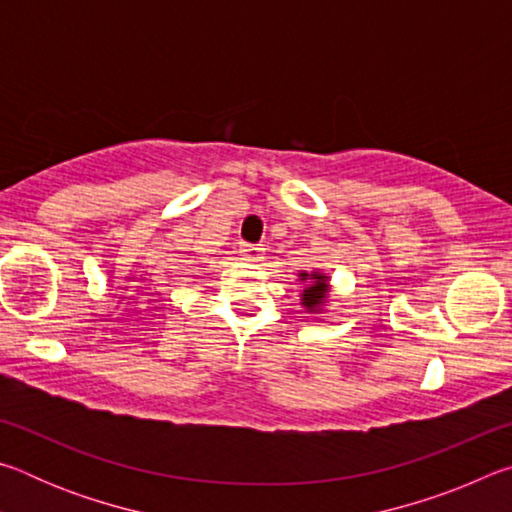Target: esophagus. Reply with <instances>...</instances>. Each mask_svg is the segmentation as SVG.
<instances>
[{"instance_id":"obj_1","label":"esophagus","mask_w":512,"mask_h":512,"mask_svg":"<svg viewBox=\"0 0 512 512\" xmlns=\"http://www.w3.org/2000/svg\"><path fill=\"white\" fill-rule=\"evenodd\" d=\"M239 253L244 255L246 259H250V262H257L259 255L264 253V248L259 246V244H241V246H239Z\"/></svg>"}]
</instances>
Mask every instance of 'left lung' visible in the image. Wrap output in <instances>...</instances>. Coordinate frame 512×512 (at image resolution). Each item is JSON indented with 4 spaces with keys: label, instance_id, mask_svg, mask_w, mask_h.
Here are the masks:
<instances>
[{
    "label": "left lung",
    "instance_id": "left-lung-1",
    "mask_svg": "<svg viewBox=\"0 0 512 512\" xmlns=\"http://www.w3.org/2000/svg\"><path fill=\"white\" fill-rule=\"evenodd\" d=\"M300 277H302V280H307L309 275L302 273ZM311 280H314V284H311V287H307L305 293H302V305L314 311L320 305V302H323V298H325L327 282H325L323 275H311Z\"/></svg>",
    "mask_w": 512,
    "mask_h": 512
}]
</instances>
